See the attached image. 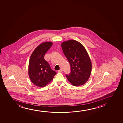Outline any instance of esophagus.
<instances>
[{
	"label": "esophagus",
	"instance_id": "obj_1",
	"mask_svg": "<svg viewBox=\"0 0 123 123\" xmlns=\"http://www.w3.org/2000/svg\"><path fill=\"white\" fill-rule=\"evenodd\" d=\"M62 68H61V69H60V70H58V71H57V72H58V73H61V72H62Z\"/></svg>",
	"mask_w": 123,
	"mask_h": 123
}]
</instances>
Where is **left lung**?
<instances>
[{"label": "left lung", "instance_id": "8db88e82", "mask_svg": "<svg viewBox=\"0 0 123 123\" xmlns=\"http://www.w3.org/2000/svg\"><path fill=\"white\" fill-rule=\"evenodd\" d=\"M63 52L70 64L71 72L66 75L72 85H83L88 80L92 71V62L86 49L80 42L69 40L61 44Z\"/></svg>", "mask_w": 123, "mask_h": 123}]
</instances>
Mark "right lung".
<instances>
[{
  "instance_id": "right-lung-1",
  "label": "right lung",
  "mask_w": 123,
  "mask_h": 123,
  "mask_svg": "<svg viewBox=\"0 0 123 123\" xmlns=\"http://www.w3.org/2000/svg\"><path fill=\"white\" fill-rule=\"evenodd\" d=\"M52 45L51 42L42 43L34 49L31 56L28 68L29 77L31 82L37 86H45L56 74L44 59L45 54Z\"/></svg>"
}]
</instances>
